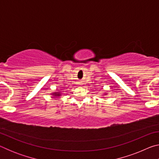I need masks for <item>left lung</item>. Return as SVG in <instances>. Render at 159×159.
I'll use <instances>...</instances> for the list:
<instances>
[{
    "label": "left lung",
    "instance_id": "1",
    "mask_svg": "<svg viewBox=\"0 0 159 159\" xmlns=\"http://www.w3.org/2000/svg\"><path fill=\"white\" fill-rule=\"evenodd\" d=\"M104 95H106V94H104Z\"/></svg>",
    "mask_w": 159,
    "mask_h": 159
}]
</instances>
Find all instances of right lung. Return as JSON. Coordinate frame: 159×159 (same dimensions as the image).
<instances>
[{"label":"right lung","instance_id":"1","mask_svg":"<svg viewBox=\"0 0 159 159\" xmlns=\"http://www.w3.org/2000/svg\"><path fill=\"white\" fill-rule=\"evenodd\" d=\"M51 95H52L54 97H60L61 96V93L60 92H55V93H52Z\"/></svg>","mask_w":159,"mask_h":159}]
</instances>
